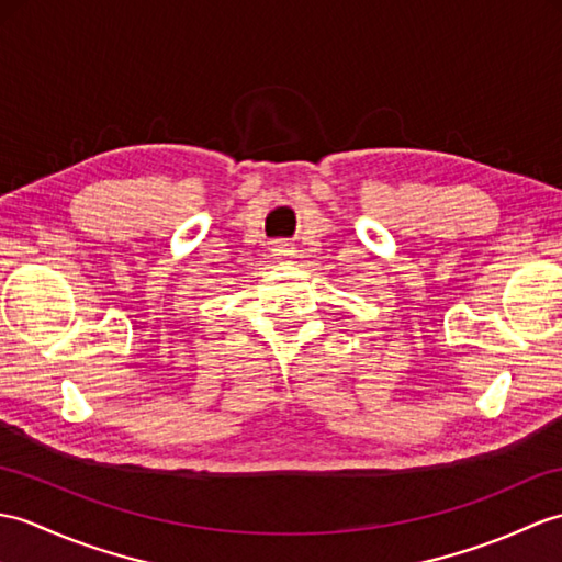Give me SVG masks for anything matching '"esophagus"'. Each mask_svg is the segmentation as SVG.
Listing matches in <instances>:
<instances>
[{"instance_id": "obj_1", "label": "esophagus", "mask_w": 562, "mask_h": 562, "mask_svg": "<svg viewBox=\"0 0 562 562\" xmlns=\"http://www.w3.org/2000/svg\"><path fill=\"white\" fill-rule=\"evenodd\" d=\"M272 256H276V258H290V256H294V244L286 241V239L276 241V246H272Z\"/></svg>"}]
</instances>
